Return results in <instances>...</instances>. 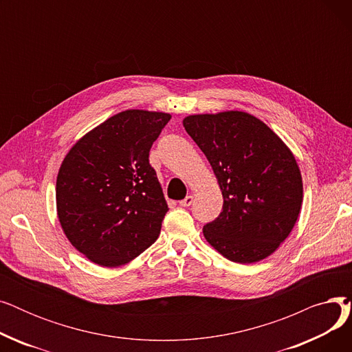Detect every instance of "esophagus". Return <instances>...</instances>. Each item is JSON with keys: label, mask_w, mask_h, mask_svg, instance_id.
I'll list each match as a JSON object with an SVG mask.
<instances>
[{"label": "esophagus", "mask_w": 352, "mask_h": 352, "mask_svg": "<svg viewBox=\"0 0 352 352\" xmlns=\"http://www.w3.org/2000/svg\"><path fill=\"white\" fill-rule=\"evenodd\" d=\"M192 201H194V197L192 195H187L186 198L179 201V206L181 207H190L192 204Z\"/></svg>", "instance_id": "esophagus-1"}]
</instances>
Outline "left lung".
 Here are the masks:
<instances>
[{
    "label": "left lung",
    "instance_id": "obj_1",
    "mask_svg": "<svg viewBox=\"0 0 352 352\" xmlns=\"http://www.w3.org/2000/svg\"><path fill=\"white\" fill-rule=\"evenodd\" d=\"M210 161L224 204L202 231L228 260L261 261L289 235L302 204V178L289 148L261 120L243 111L184 118Z\"/></svg>",
    "mask_w": 352,
    "mask_h": 352
}]
</instances>
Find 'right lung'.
I'll return each mask as SVG.
<instances>
[{"label":"right lung","instance_id":"1","mask_svg":"<svg viewBox=\"0 0 352 352\" xmlns=\"http://www.w3.org/2000/svg\"><path fill=\"white\" fill-rule=\"evenodd\" d=\"M170 120L165 113L122 111L65 155L57 177L58 219L92 263L120 267L158 238L168 206L148 157Z\"/></svg>","mask_w":352,"mask_h":352}]
</instances>
